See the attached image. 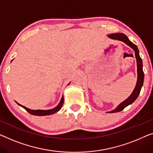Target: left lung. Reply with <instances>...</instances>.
I'll return each instance as SVG.
<instances>
[{"mask_svg": "<svg viewBox=\"0 0 153 153\" xmlns=\"http://www.w3.org/2000/svg\"><path fill=\"white\" fill-rule=\"evenodd\" d=\"M109 38L111 39L120 40L124 42L125 44L128 45L130 47H131L132 49L135 51V58L137 60V84L135 88L133 91V93H131V95L128 97V98L124 100V102H122V103L117 106V107L114 109V110L109 111L108 113H117L120 112V111H122L125 107L131 104L133 102H135V100L137 98V97L140 95L141 88H142L143 83V78H144V74L143 71V64H142V60L140 56V51H139L137 47L136 46L135 44H133V42H131L128 38L125 35L124 33H111L109 34L108 36Z\"/></svg>", "mask_w": 153, "mask_h": 153, "instance_id": "8db88e82", "label": "left lung"}]
</instances>
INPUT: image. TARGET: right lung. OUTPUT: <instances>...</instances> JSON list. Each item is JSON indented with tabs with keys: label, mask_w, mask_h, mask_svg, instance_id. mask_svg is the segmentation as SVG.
Masks as SVG:
<instances>
[{
	"label": "right lung",
	"mask_w": 153,
	"mask_h": 153,
	"mask_svg": "<svg viewBox=\"0 0 153 153\" xmlns=\"http://www.w3.org/2000/svg\"><path fill=\"white\" fill-rule=\"evenodd\" d=\"M63 103H64V97L62 96V98H61L60 103L58 104V105L56 107H55L54 108L50 109V110H31V109H29L28 108H27V107H25V106H22L21 104H19L18 103H17V104L19 106H22V108H24L27 111V112H28L29 113L31 114V115H38V116H43V115H51V114H53L55 113L58 112V111H60V108H62V106L63 105Z\"/></svg>",
	"instance_id": "obj_1"
}]
</instances>
